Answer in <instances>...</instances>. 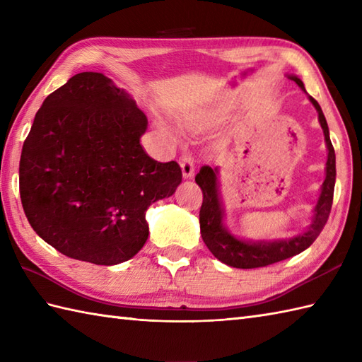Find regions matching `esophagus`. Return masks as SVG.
Here are the masks:
<instances>
[{
    "label": "esophagus",
    "instance_id": "1",
    "mask_svg": "<svg viewBox=\"0 0 362 362\" xmlns=\"http://www.w3.org/2000/svg\"><path fill=\"white\" fill-rule=\"evenodd\" d=\"M179 163L182 168V174L185 179H189V177H193L194 174V161L191 158V156L188 153H183V156L179 158Z\"/></svg>",
    "mask_w": 362,
    "mask_h": 362
}]
</instances>
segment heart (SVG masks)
<instances>
[{"label":"heart","mask_w":362,"mask_h":362,"mask_svg":"<svg viewBox=\"0 0 362 362\" xmlns=\"http://www.w3.org/2000/svg\"><path fill=\"white\" fill-rule=\"evenodd\" d=\"M206 118H210V117H206V115H191V117H188V122H189V124L196 126V124H199V122L206 119Z\"/></svg>","instance_id":"b5f03b06"}]
</instances>
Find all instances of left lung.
Instances as JSON below:
<instances>
[{
	"label": "left lung",
	"instance_id": "left-lung-1",
	"mask_svg": "<svg viewBox=\"0 0 362 362\" xmlns=\"http://www.w3.org/2000/svg\"><path fill=\"white\" fill-rule=\"evenodd\" d=\"M288 78L291 81H294L306 93L303 82L300 81L297 76H288ZM308 98L319 113V122L325 135L328 158L325 168V180L322 183L319 201L316 206H314L313 224L308 227L306 232L300 233L294 238H289V240L279 241L253 243L238 240L236 236L228 232L224 227V222H222V218H224V209H222L219 196L218 168L213 169L211 166H202L201 171L196 175V183L201 187L204 193L201 213H199L202 240L213 255L227 266L238 269H255L279 263V261L298 255L300 252L308 249L310 245L316 241V238L320 235L322 228L327 224L333 205V193L336 182V156L332 140H329L328 124L324 117V112H322L316 99L313 96Z\"/></svg>",
	"mask_w": 362,
	"mask_h": 362
}]
</instances>
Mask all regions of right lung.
I'll use <instances>...</instances> for the list:
<instances>
[{"label": "right lung", "mask_w": 362, "mask_h": 362, "mask_svg": "<svg viewBox=\"0 0 362 362\" xmlns=\"http://www.w3.org/2000/svg\"><path fill=\"white\" fill-rule=\"evenodd\" d=\"M148 118L103 73H79L45 99L20 158V197L43 241L64 255L113 266L149 236L146 210L174 194L177 161L140 144Z\"/></svg>", "instance_id": "1"}]
</instances>
